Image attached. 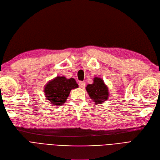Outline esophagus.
<instances>
[{"label":"esophagus","mask_w":160,"mask_h":160,"mask_svg":"<svg viewBox=\"0 0 160 160\" xmlns=\"http://www.w3.org/2000/svg\"><path fill=\"white\" fill-rule=\"evenodd\" d=\"M85 85H86V82H85V81H80V82H79V87H81V88L85 87Z\"/></svg>","instance_id":"obj_1"}]
</instances>
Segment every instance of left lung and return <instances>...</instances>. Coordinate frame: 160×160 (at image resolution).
Here are the masks:
<instances>
[{
    "label": "left lung",
    "instance_id": "1",
    "mask_svg": "<svg viewBox=\"0 0 160 160\" xmlns=\"http://www.w3.org/2000/svg\"><path fill=\"white\" fill-rule=\"evenodd\" d=\"M92 84H88L86 87V90L95 104H102L107 101L109 97L108 88L101 78H94Z\"/></svg>",
    "mask_w": 160,
    "mask_h": 160
}]
</instances>
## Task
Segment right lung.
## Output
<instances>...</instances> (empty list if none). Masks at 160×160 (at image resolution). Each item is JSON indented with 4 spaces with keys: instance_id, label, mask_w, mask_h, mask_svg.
<instances>
[{
    "instance_id": "obj_1",
    "label": "right lung",
    "mask_w": 160,
    "mask_h": 160,
    "mask_svg": "<svg viewBox=\"0 0 160 160\" xmlns=\"http://www.w3.org/2000/svg\"><path fill=\"white\" fill-rule=\"evenodd\" d=\"M78 87L73 78L67 79L63 76H58L47 82L44 89V95L50 104L60 106L64 104L70 91Z\"/></svg>"
}]
</instances>
